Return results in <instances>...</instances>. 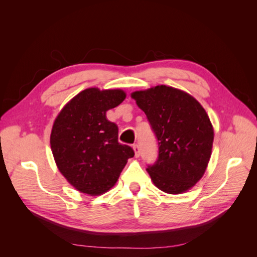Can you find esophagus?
<instances>
[{
  "label": "esophagus",
  "mask_w": 257,
  "mask_h": 257,
  "mask_svg": "<svg viewBox=\"0 0 257 257\" xmlns=\"http://www.w3.org/2000/svg\"><path fill=\"white\" fill-rule=\"evenodd\" d=\"M133 149H134V151H135V157L138 158L139 155H141V147H139V146L136 144V145L133 146Z\"/></svg>",
  "instance_id": "obj_1"
}]
</instances>
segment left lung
<instances>
[{"label": "left lung", "mask_w": 257, "mask_h": 257, "mask_svg": "<svg viewBox=\"0 0 257 257\" xmlns=\"http://www.w3.org/2000/svg\"><path fill=\"white\" fill-rule=\"evenodd\" d=\"M159 143V155L147 172L168 194L190 190L204 176L211 157L213 127L205 109L188 93L167 85L132 93Z\"/></svg>", "instance_id": "left-lung-1"}]
</instances>
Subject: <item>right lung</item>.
<instances>
[{
	"label": "right lung",
	"mask_w": 257,
	"mask_h": 257,
	"mask_svg": "<svg viewBox=\"0 0 257 257\" xmlns=\"http://www.w3.org/2000/svg\"><path fill=\"white\" fill-rule=\"evenodd\" d=\"M122 90L90 88L63 107L53 123L50 145L61 174L76 190L100 195L110 190L134 157V150L118 143V126L106 111L120 105Z\"/></svg>",
	"instance_id": "add662e5"
}]
</instances>
